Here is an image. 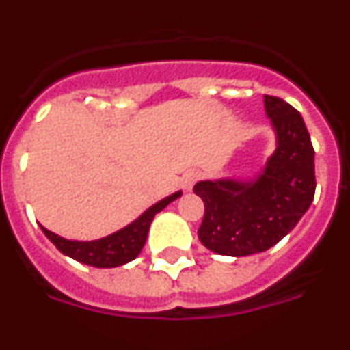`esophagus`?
<instances>
[{"instance_id": "1", "label": "esophagus", "mask_w": 350, "mask_h": 350, "mask_svg": "<svg viewBox=\"0 0 350 350\" xmlns=\"http://www.w3.org/2000/svg\"><path fill=\"white\" fill-rule=\"evenodd\" d=\"M198 177H200V175H198V172H194V170H191V172L185 173L184 177H182V185H184V189L193 191V185L196 184Z\"/></svg>"}]
</instances>
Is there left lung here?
Wrapping results in <instances>:
<instances>
[{
  "instance_id": "1",
  "label": "left lung",
  "mask_w": 350,
  "mask_h": 350,
  "mask_svg": "<svg viewBox=\"0 0 350 350\" xmlns=\"http://www.w3.org/2000/svg\"><path fill=\"white\" fill-rule=\"evenodd\" d=\"M265 110L277 144L261 172L194 185L205 203L198 237L215 254L242 258L268 250L314 202V147L301 116L275 96H265Z\"/></svg>"
}]
</instances>
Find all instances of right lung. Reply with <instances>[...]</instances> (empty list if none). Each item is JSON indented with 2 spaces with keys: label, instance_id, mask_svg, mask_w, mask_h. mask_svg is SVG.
<instances>
[{
  "label": "right lung",
  "instance_id": "right-lung-1",
  "mask_svg": "<svg viewBox=\"0 0 350 350\" xmlns=\"http://www.w3.org/2000/svg\"><path fill=\"white\" fill-rule=\"evenodd\" d=\"M182 196V191L170 194L163 198L161 202L145 210L140 217L135 219L131 224H128L122 230L108 237L100 238V240H91V242H79V240H66L59 234L45 230L42 226V231L45 237L57 247L59 252H63L68 258L75 261L89 265L94 268H116L122 267L126 262L133 261L142 252L147 240L148 228L150 222L156 217V213L168 206L170 203L175 202L177 198Z\"/></svg>",
  "mask_w": 350,
  "mask_h": 350
}]
</instances>
